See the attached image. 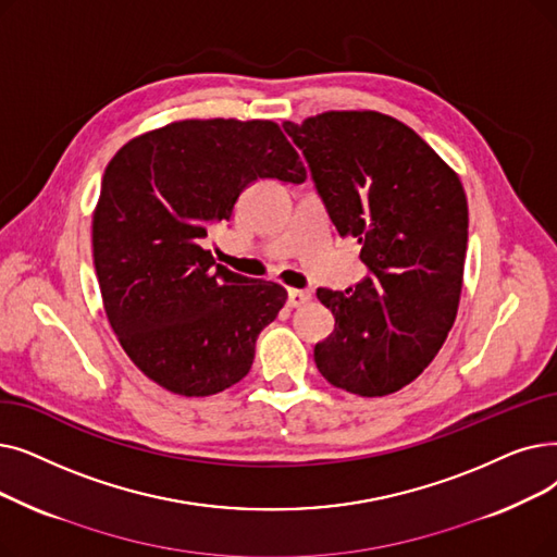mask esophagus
I'll list each match as a JSON object with an SVG mask.
<instances>
[{
  "label": "esophagus",
  "mask_w": 557,
  "mask_h": 557,
  "mask_svg": "<svg viewBox=\"0 0 557 557\" xmlns=\"http://www.w3.org/2000/svg\"><path fill=\"white\" fill-rule=\"evenodd\" d=\"M311 300V292L307 288H288V307H302Z\"/></svg>",
  "instance_id": "1"
}]
</instances>
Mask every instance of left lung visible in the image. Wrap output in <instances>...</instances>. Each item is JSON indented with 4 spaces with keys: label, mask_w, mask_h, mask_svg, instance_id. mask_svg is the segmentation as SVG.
<instances>
[{
    "label": "left lung",
    "mask_w": 557,
    "mask_h": 557,
    "mask_svg": "<svg viewBox=\"0 0 557 557\" xmlns=\"http://www.w3.org/2000/svg\"><path fill=\"white\" fill-rule=\"evenodd\" d=\"M284 132L369 269L355 288L317 292L334 332L313 359L338 389L394 394L423 373L455 321L469 238L462 182L414 129L377 111H327Z\"/></svg>",
    "instance_id": "1"
}]
</instances>
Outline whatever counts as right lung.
Masks as SVG:
<instances>
[{"label":"right lung","instance_id":"1","mask_svg":"<svg viewBox=\"0 0 557 557\" xmlns=\"http://www.w3.org/2000/svg\"><path fill=\"white\" fill-rule=\"evenodd\" d=\"M257 180H307L271 120H180L107 165L92 213L104 311L129 359L168 392L211 396L244 380L286 302L284 286L238 275L200 246Z\"/></svg>","mask_w":557,"mask_h":557}]
</instances>
